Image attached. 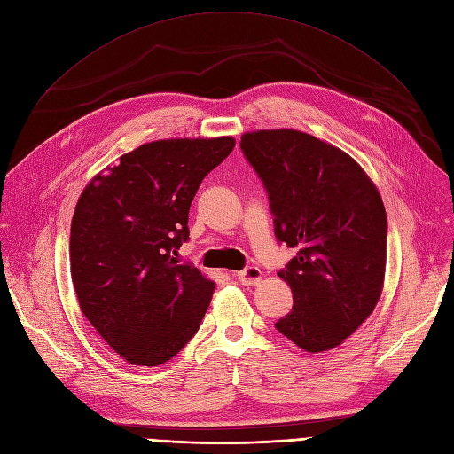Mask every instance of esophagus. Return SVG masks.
I'll list each match as a JSON object with an SVG mask.
<instances>
[{
	"label": "esophagus",
	"instance_id": "34e87169",
	"mask_svg": "<svg viewBox=\"0 0 454 454\" xmlns=\"http://www.w3.org/2000/svg\"><path fill=\"white\" fill-rule=\"evenodd\" d=\"M238 280L243 286H258L262 282V270H260V267L250 265L238 272Z\"/></svg>",
	"mask_w": 454,
	"mask_h": 454
}]
</instances>
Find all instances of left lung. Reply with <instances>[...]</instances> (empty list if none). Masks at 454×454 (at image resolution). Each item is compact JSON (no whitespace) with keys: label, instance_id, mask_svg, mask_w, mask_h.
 <instances>
[{"label":"left lung","instance_id":"8db88e82","mask_svg":"<svg viewBox=\"0 0 454 454\" xmlns=\"http://www.w3.org/2000/svg\"><path fill=\"white\" fill-rule=\"evenodd\" d=\"M241 150L267 189L276 239L299 250L278 272L294 302L276 330L306 352L341 345L384 286L379 189L348 153L297 129L245 133Z\"/></svg>","mask_w":454,"mask_h":454}]
</instances>
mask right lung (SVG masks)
<instances>
[{"mask_svg": "<svg viewBox=\"0 0 454 454\" xmlns=\"http://www.w3.org/2000/svg\"><path fill=\"white\" fill-rule=\"evenodd\" d=\"M233 137L163 139L121 155L77 200L70 274L80 308L133 365L174 358L200 328L215 282L174 258L189 239V207Z\"/></svg>", "mask_w": 454, "mask_h": 454, "instance_id": "add662e5", "label": "right lung"}]
</instances>
